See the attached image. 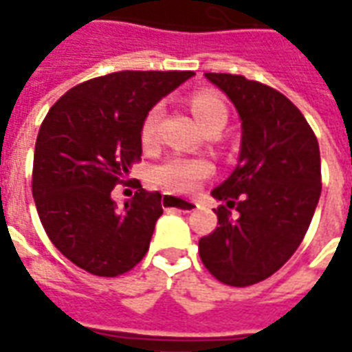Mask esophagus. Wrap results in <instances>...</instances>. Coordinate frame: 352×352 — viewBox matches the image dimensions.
<instances>
[{
  "label": "esophagus",
  "mask_w": 352,
  "mask_h": 352,
  "mask_svg": "<svg viewBox=\"0 0 352 352\" xmlns=\"http://www.w3.org/2000/svg\"><path fill=\"white\" fill-rule=\"evenodd\" d=\"M162 206L166 207V209H179L183 213H190V211H194L198 207V204L196 201H188V199L175 198V196H164L162 198Z\"/></svg>",
  "instance_id": "obj_1"
}]
</instances>
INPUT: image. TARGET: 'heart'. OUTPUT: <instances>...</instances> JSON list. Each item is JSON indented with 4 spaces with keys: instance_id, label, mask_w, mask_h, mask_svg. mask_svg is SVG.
<instances>
[{
    "instance_id": "heart-1",
    "label": "heart",
    "mask_w": 352,
    "mask_h": 352,
    "mask_svg": "<svg viewBox=\"0 0 352 352\" xmlns=\"http://www.w3.org/2000/svg\"><path fill=\"white\" fill-rule=\"evenodd\" d=\"M192 113L196 116L199 126L206 130L207 126L217 122H226L228 109L222 101L219 94L201 90L194 94L190 100ZM162 109L153 107L143 120L141 126V141L146 146L156 143L158 139V124H160ZM211 173V166L204 160H190V158H169L158 168L154 169V181L160 184L162 188L171 194H184L194 190L199 181H204Z\"/></svg>"
}]
</instances>
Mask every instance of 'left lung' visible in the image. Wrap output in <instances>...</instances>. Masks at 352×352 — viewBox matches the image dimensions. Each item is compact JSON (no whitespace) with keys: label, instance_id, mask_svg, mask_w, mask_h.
<instances>
[{"label":"left lung","instance_id":"left-lung-1","mask_svg":"<svg viewBox=\"0 0 352 352\" xmlns=\"http://www.w3.org/2000/svg\"><path fill=\"white\" fill-rule=\"evenodd\" d=\"M241 118L232 175L211 196L219 226L199 239V258L230 287L267 279L302 243L320 198L318 141L287 96L243 75L206 73ZM234 208L236 214H232Z\"/></svg>","mask_w":352,"mask_h":352}]
</instances>
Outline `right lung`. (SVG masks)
Masks as SVG:
<instances>
[{
	"label": "right lung",
	"instance_id": "add662e5",
	"mask_svg": "<svg viewBox=\"0 0 352 352\" xmlns=\"http://www.w3.org/2000/svg\"><path fill=\"white\" fill-rule=\"evenodd\" d=\"M194 72H116L80 82L45 116L34 154L35 207L47 236L73 264L100 277L130 272L164 213L141 188L118 209L111 190L141 158V126Z\"/></svg>",
	"mask_w": 352,
	"mask_h": 352
}]
</instances>
